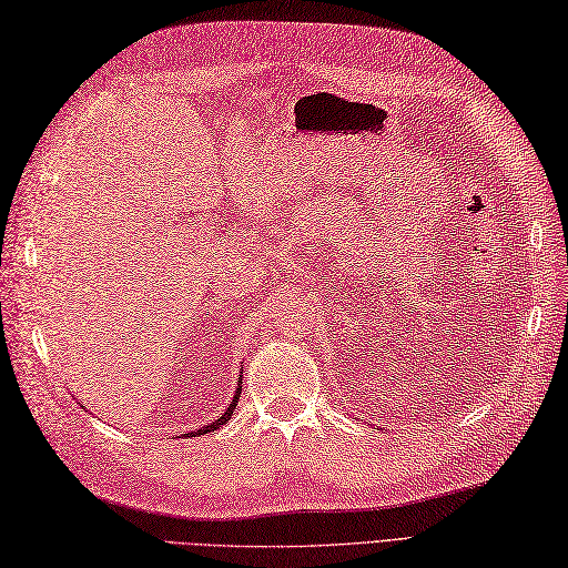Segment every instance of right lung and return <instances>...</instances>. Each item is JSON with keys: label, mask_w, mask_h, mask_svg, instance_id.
<instances>
[{"label": "right lung", "mask_w": 568, "mask_h": 568, "mask_svg": "<svg viewBox=\"0 0 568 568\" xmlns=\"http://www.w3.org/2000/svg\"><path fill=\"white\" fill-rule=\"evenodd\" d=\"M243 376L239 378V383H236V390H233V399H231V405L224 409V414H221L219 419H214L212 424H206V426H202V428H195V432H190V434H183V436H187V438H192V436H204V434H210V432H216L219 426H224L229 419H231V414L236 412V405H239V399H241V390H243Z\"/></svg>", "instance_id": "right-lung-1"}]
</instances>
